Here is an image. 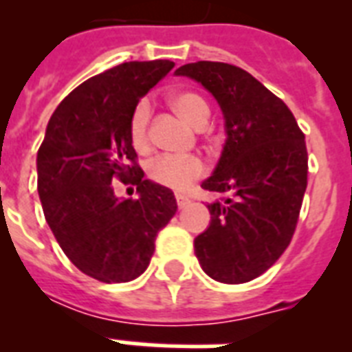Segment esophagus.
<instances>
[{"instance_id": "34e87169", "label": "esophagus", "mask_w": 352, "mask_h": 352, "mask_svg": "<svg viewBox=\"0 0 352 352\" xmlns=\"http://www.w3.org/2000/svg\"><path fill=\"white\" fill-rule=\"evenodd\" d=\"M175 201L179 208H184L186 204H190V199H186L184 195H175Z\"/></svg>"}]
</instances>
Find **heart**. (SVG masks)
<instances>
[{"label": "heart", "instance_id": "1", "mask_svg": "<svg viewBox=\"0 0 352 352\" xmlns=\"http://www.w3.org/2000/svg\"><path fill=\"white\" fill-rule=\"evenodd\" d=\"M170 106L182 120L195 129H203L208 122V104L195 91H173L170 95ZM149 118H151V106L148 100L138 102L129 115L127 135L133 149L138 153L149 151ZM204 171H206L204 162L199 157H157L148 166V177L155 184L170 188L175 192H184L204 175Z\"/></svg>", "mask_w": 352, "mask_h": 352}]
</instances>
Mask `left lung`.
Segmentation results:
<instances>
[{"label": "left lung", "mask_w": 352, "mask_h": 352, "mask_svg": "<svg viewBox=\"0 0 352 352\" xmlns=\"http://www.w3.org/2000/svg\"><path fill=\"white\" fill-rule=\"evenodd\" d=\"M175 74L197 80L219 102L226 142L204 190L208 230L193 241L210 278L246 283L267 272L292 241L307 190L305 135L281 98L245 69L223 62L186 63Z\"/></svg>", "instance_id": "left-lung-1"}]
</instances>
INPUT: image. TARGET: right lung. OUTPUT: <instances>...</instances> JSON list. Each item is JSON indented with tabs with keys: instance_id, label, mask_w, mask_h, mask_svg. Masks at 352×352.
I'll return each instance as SVG.
<instances>
[{
	"instance_id": "1",
	"label": "right lung",
	"mask_w": 352,
	"mask_h": 352,
	"mask_svg": "<svg viewBox=\"0 0 352 352\" xmlns=\"http://www.w3.org/2000/svg\"><path fill=\"white\" fill-rule=\"evenodd\" d=\"M175 63L126 62L85 80L52 113L38 149V193L58 245L82 272L126 283L148 268L175 215L170 188L144 179L127 135L133 107ZM138 186L118 199L112 182Z\"/></svg>"
}]
</instances>
